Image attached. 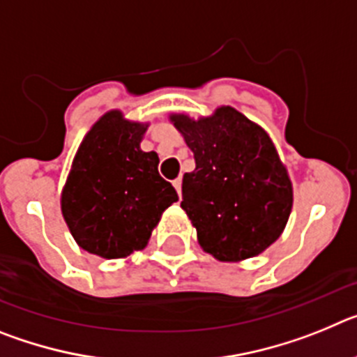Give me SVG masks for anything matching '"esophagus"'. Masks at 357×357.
Returning a JSON list of instances; mask_svg holds the SVG:
<instances>
[{
	"mask_svg": "<svg viewBox=\"0 0 357 357\" xmlns=\"http://www.w3.org/2000/svg\"><path fill=\"white\" fill-rule=\"evenodd\" d=\"M173 185H175L176 193L181 195V193H182V178H181V176H178V178H175V181H173Z\"/></svg>",
	"mask_w": 357,
	"mask_h": 357,
	"instance_id": "34e87169",
	"label": "esophagus"
}]
</instances>
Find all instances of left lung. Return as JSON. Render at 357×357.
Returning <instances> with one entry per match:
<instances>
[{
	"label": "left lung",
	"instance_id": "obj_1",
	"mask_svg": "<svg viewBox=\"0 0 357 357\" xmlns=\"http://www.w3.org/2000/svg\"><path fill=\"white\" fill-rule=\"evenodd\" d=\"M172 121L195 153L182 178L181 207L197 227L202 248L220 261H241L266 250L284 230L293 189L266 132L232 107L198 121Z\"/></svg>",
	"mask_w": 357,
	"mask_h": 357
}]
</instances>
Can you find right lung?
Here are the masks:
<instances>
[{
	"instance_id": "1",
	"label": "right lung",
	"mask_w": 357,
	"mask_h": 357,
	"mask_svg": "<svg viewBox=\"0 0 357 357\" xmlns=\"http://www.w3.org/2000/svg\"><path fill=\"white\" fill-rule=\"evenodd\" d=\"M146 125L110 110L94 123L73 160L62 191V214L84 250L105 259L127 257L150 239L160 214L178 200L159 175L155 151L139 148Z\"/></svg>"
}]
</instances>
